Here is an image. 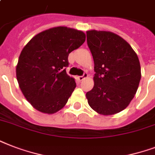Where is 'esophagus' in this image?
<instances>
[{"label": "esophagus", "mask_w": 155, "mask_h": 155, "mask_svg": "<svg viewBox=\"0 0 155 155\" xmlns=\"http://www.w3.org/2000/svg\"><path fill=\"white\" fill-rule=\"evenodd\" d=\"M87 77V73L84 72L83 74V75H80V76H78V80H80V81H82L83 80H84L85 78Z\"/></svg>", "instance_id": "1"}]
</instances>
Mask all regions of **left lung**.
<instances>
[{
  "label": "left lung",
  "mask_w": 155,
  "mask_h": 155,
  "mask_svg": "<svg viewBox=\"0 0 155 155\" xmlns=\"http://www.w3.org/2000/svg\"><path fill=\"white\" fill-rule=\"evenodd\" d=\"M94 60V87L86 93L90 107L102 115L124 110L137 92L141 67L137 54L119 35L109 31H87Z\"/></svg>",
  "instance_id": "obj_1"
}]
</instances>
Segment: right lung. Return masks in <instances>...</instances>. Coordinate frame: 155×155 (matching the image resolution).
Listing matches in <instances>:
<instances>
[{
    "mask_svg": "<svg viewBox=\"0 0 155 155\" xmlns=\"http://www.w3.org/2000/svg\"><path fill=\"white\" fill-rule=\"evenodd\" d=\"M83 31L66 26L38 34L25 45L16 68L18 84L37 110L53 114L63 108L76 87L66 72L68 55L85 42Z\"/></svg>",
    "mask_w": 155,
    "mask_h": 155,
    "instance_id": "add662e5",
    "label": "right lung"
}]
</instances>
